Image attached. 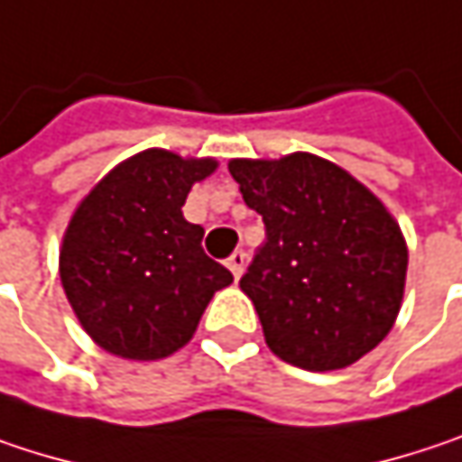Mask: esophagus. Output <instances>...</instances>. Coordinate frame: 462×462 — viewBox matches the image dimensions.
Segmentation results:
<instances>
[{"mask_svg":"<svg viewBox=\"0 0 462 462\" xmlns=\"http://www.w3.org/2000/svg\"><path fill=\"white\" fill-rule=\"evenodd\" d=\"M245 259H248L245 251H235L230 259H227V267H230V273L235 274V280H237V277L243 274V270H245Z\"/></svg>","mask_w":462,"mask_h":462,"instance_id":"34e87169","label":"esophagus"}]
</instances>
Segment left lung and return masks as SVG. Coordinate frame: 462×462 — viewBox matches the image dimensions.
Wrapping results in <instances>:
<instances>
[{
  "mask_svg": "<svg viewBox=\"0 0 462 462\" xmlns=\"http://www.w3.org/2000/svg\"><path fill=\"white\" fill-rule=\"evenodd\" d=\"M264 245L240 277L267 346L325 373L375 349L399 315L407 248L394 217L352 174L310 152L230 161Z\"/></svg>",
  "mask_w": 462,
  "mask_h": 462,
  "instance_id": "8db88e82",
  "label": "left lung"
}]
</instances>
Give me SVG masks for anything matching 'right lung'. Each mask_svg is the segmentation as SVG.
<instances>
[{
    "label": "right lung",
    "mask_w": 462,
    "mask_h": 462,
    "mask_svg": "<svg viewBox=\"0 0 462 462\" xmlns=\"http://www.w3.org/2000/svg\"><path fill=\"white\" fill-rule=\"evenodd\" d=\"M211 158L145 150L81 200L63 237L60 280L84 330L110 355L161 359L185 346L211 296L232 282L182 217Z\"/></svg>",
    "instance_id": "obj_1"
}]
</instances>
